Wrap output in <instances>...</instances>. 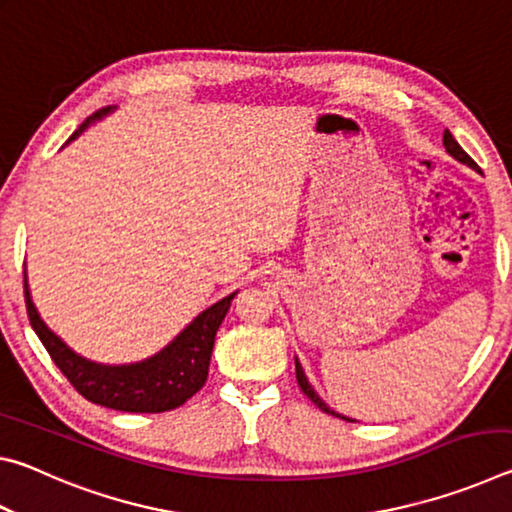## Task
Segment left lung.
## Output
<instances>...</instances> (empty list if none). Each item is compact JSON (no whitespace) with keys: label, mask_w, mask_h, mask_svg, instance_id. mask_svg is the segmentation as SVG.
<instances>
[{"label":"left lung","mask_w":512,"mask_h":512,"mask_svg":"<svg viewBox=\"0 0 512 512\" xmlns=\"http://www.w3.org/2000/svg\"><path fill=\"white\" fill-rule=\"evenodd\" d=\"M443 144H445V149H447V153L452 155V158H456L458 162H463V164H467V167H472V169H479V164H476L470 155H467L463 149H461V144H458L454 137H452V133L449 131H445V135H443ZM296 379H298V386H300V391L305 393L311 402H314L320 411H325V413H329V415H336V418H343V415H339L336 411H332L329 409V406L320 400L318 397V393L314 391V388H311V384L307 381V377H305V370H302V366H300V361L296 359ZM343 420H350V418H343Z\"/></svg>","instance_id":"obj_1"}]
</instances>
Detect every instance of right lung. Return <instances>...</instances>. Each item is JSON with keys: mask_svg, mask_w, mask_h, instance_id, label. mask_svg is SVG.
<instances>
[{"mask_svg": "<svg viewBox=\"0 0 512 512\" xmlns=\"http://www.w3.org/2000/svg\"><path fill=\"white\" fill-rule=\"evenodd\" d=\"M108 110L110 108H101L90 115L67 142L76 140L92 121L101 119ZM232 298H235V293L205 309L201 316L194 318L192 325H187V329H183L155 357L142 363H131V366H101V363L83 359L69 350L42 323L31 302L27 275H24V302H27L29 323L36 329L51 361L85 400L128 413H162L178 409L180 404H185L189 397L201 391L207 381V372H210L216 329L221 327L225 314H228Z\"/></svg>", "mask_w": 512, "mask_h": 512, "instance_id": "add662e5", "label": "right lung"}]
</instances>
